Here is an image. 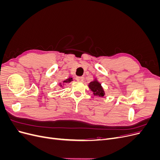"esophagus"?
Here are the masks:
<instances>
[{"label":"esophagus","instance_id":"obj_1","mask_svg":"<svg viewBox=\"0 0 160 160\" xmlns=\"http://www.w3.org/2000/svg\"><path fill=\"white\" fill-rule=\"evenodd\" d=\"M83 79H84L83 77H76V80L77 81H83Z\"/></svg>","mask_w":160,"mask_h":160}]
</instances>
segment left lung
I'll use <instances>...</instances> for the list:
<instances>
[{
	"label": "left lung",
	"instance_id": "8db88e82",
	"mask_svg": "<svg viewBox=\"0 0 160 160\" xmlns=\"http://www.w3.org/2000/svg\"><path fill=\"white\" fill-rule=\"evenodd\" d=\"M88 86L91 91H93V93L95 96L103 97L105 95V93L104 89L101 86V84L97 80V79H95L93 81L90 82Z\"/></svg>",
	"mask_w": 160,
	"mask_h": 160
}]
</instances>
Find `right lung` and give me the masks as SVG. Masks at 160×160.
Segmentation results:
<instances>
[{
  "instance_id": "obj_1",
  "label": "right lung",
  "mask_w": 160,
  "mask_h": 160,
  "mask_svg": "<svg viewBox=\"0 0 160 160\" xmlns=\"http://www.w3.org/2000/svg\"><path fill=\"white\" fill-rule=\"evenodd\" d=\"M72 81V77H69V78L67 79L66 80H65V81H63V83H70V82H71ZM59 85H60V87H62V85L61 84V83H59Z\"/></svg>"
}]
</instances>
